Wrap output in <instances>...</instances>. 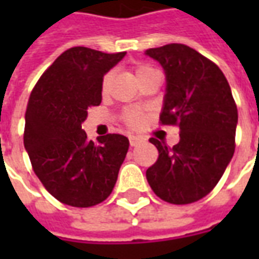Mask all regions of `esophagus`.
Wrapping results in <instances>:
<instances>
[{
    "label": "esophagus",
    "instance_id": "esophagus-1",
    "mask_svg": "<svg viewBox=\"0 0 259 259\" xmlns=\"http://www.w3.org/2000/svg\"><path fill=\"white\" fill-rule=\"evenodd\" d=\"M129 140H130V146L132 147H136L137 144H140L143 139L139 137V136H129Z\"/></svg>",
    "mask_w": 259,
    "mask_h": 259
}]
</instances>
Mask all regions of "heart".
Here are the masks:
<instances>
[{"mask_svg": "<svg viewBox=\"0 0 259 259\" xmlns=\"http://www.w3.org/2000/svg\"><path fill=\"white\" fill-rule=\"evenodd\" d=\"M152 70H154V69L150 68V66H147V65H140V66L136 68V77L139 80L141 76L150 73ZM111 81H112V73H107L104 76V79H102V91H104V93L109 90ZM126 119H127V122H129L132 126H139V124L141 123V120H143V116H141L139 112H129L126 115Z\"/></svg>", "mask_w": 259, "mask_h": 259, "instance_id": "heart-1", "label": "heart"}]
</instances>
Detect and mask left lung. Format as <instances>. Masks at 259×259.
I'll use <instances>...</instances> for the list:
<instances>
[{
  "instance_id": "1",
  "label": "left lung",
  "mask_w": 259,
  "mask_h": 259,
  "mask_svg": "<svg viewBox=\"0 0 259 259\" xmlns=\"http://www.w3.org/2000/svg\"><path fill=\"white\" fill-rule=\"evenodd\" d=\"M146 55L161 65L166 89L159 119L179 124L172 148L157 139V162L147 169L148 185L170 204L201 200L217 186L234 154L237 107L222 70L185 44L150 48Z\"/></svg>"
}]
</instances>
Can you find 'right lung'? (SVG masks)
Wrapping results in <instances>:
<instances>
[{"label": "right lung", "mask_w": 259, "mask_h": 259, "mask_svg": "<svg viewBox=\"0 0 259 259\" xmlns=\"http://www.w3.org/2000/svg\"><path fill=\"white\" fill-rule=\"evenodd\" d=\"M126 53L73 47L61 54L31 91L25 115V148L48 193L87 208L111 194L129 140L122 135L87 139V109L101 104L102 79Z\"/></svg>", "instance_id": "obj_1"}]
</instances>
